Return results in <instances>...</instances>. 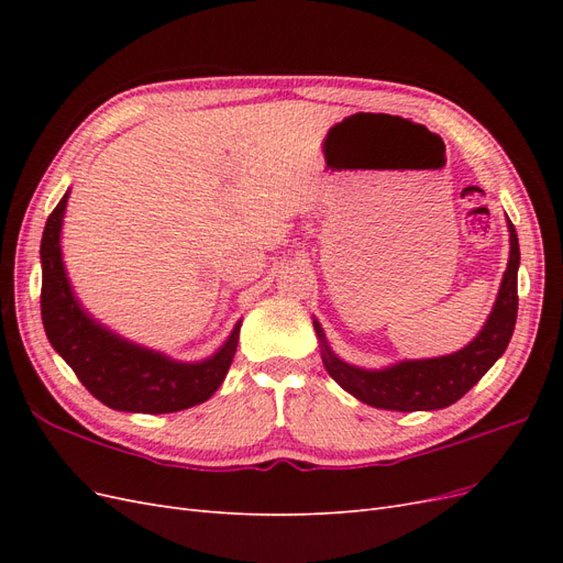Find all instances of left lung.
I'll use <instances>...</instances> for the list:
<instances>
[{"mask_svg":"<svg viewBox=\"0 0 563 563\" xmlns=\"http://www.w3.org/2000/svg\"><path fill=\"white\" fill-rule=\"evenodd\" d=\"M519 240L509 220V263L486 327L467 347L437 360L401 362L383 371H364L340 362L323 340L321 327L314 321V331L321 343V360L329 376L347 389L360 401L387 408V411H434L446 408L484 378V373L500 360L515 333L519 296Z\"/></svg>","mask_w":563,"mask_h":563,"instance_id":"obj_1","label":"left lung"}]
</instances>
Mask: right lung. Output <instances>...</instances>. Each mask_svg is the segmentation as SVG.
Wrapping results in <instances>:
<instances>
[{
  "label": "right lung",
  "instance_id": "add662e5",
  "mask_svg": "<svg viewBox=\"0 0 563 563\" xmlns=\"http://www.w3.org/2000/svg\"><path fill=\"white\" fill-rule=\"evenodd\" d=\"M70 192L51 211L42 234V323L48 343L79 383L114 411L176 413L207 401L225 380L240 340L236 323L228 343L199 364L172 362L96 323L79 308L60 258V225Z\"/></svg>",
  "mask_w": 563,
  "mask_h": 563
}]
</instances>
